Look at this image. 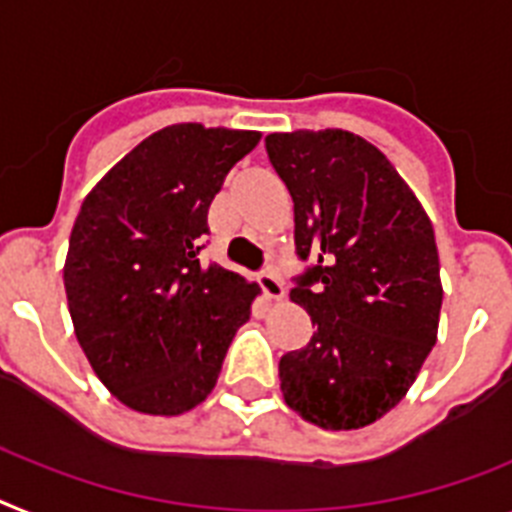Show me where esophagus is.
Instances as JSON below:
<instances>
[{
  "label": "esophagus",
  "mask_w": 512,
  "mask_h": 512,
  "mask_svg": "<svg viewBox=\"0 0 512 512\" xmlns=\"http://www.w3.org/2000/svg\"><path fill=\"white\" fill-rule=\"evenodd\" d=\"M260 286H263L265 296H268V299H273V302H281L283 296H286V286H283L281 276H278V273H273V270H268V273H263V276H260Z\"/></svg>",
  "instance_id": "esophagus-1"
}]
</instances>
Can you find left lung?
<instances>
[{
    "label": "left lung",
    "mask_w": 512,
    "mask_h": 512,
    "mask_svg": "<svg viewBox=\"0 0 512 512\" xmlns=\"http://www.w3.org/2000/svg\"><path fill=\"white\" fill-rule=\"evenodd\" d=\"M265 150L294 200L296 255L315 257L291 302L317 330L281 356V393L322 429L367 427L401 403L437 341L432 221L385 153L354 132H273Z\"/></svg>",
    "instance_id": "left-lung-1"
}]
</instances>
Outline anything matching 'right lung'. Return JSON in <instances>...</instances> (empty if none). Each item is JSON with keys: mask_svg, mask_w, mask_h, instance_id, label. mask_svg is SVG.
<instances>
[{"mask_svg": "<svg viewBox=\"0 0 512 512\" xmlns=\"http://www.w3.org/2000/svg\"><path fill=\"white\" fill-rule=\"evenodd\" d=\"M260 132L171 124L88 192L70 234L64 291L98 380L132 411L179 416L216 388L231 338L260 294L200 263L208 208Z\"/></svg>", "mask_w": 512, "mask_h": 512, "instance_id": "right-lung-1", "label": "right lung"}]
</instances>
